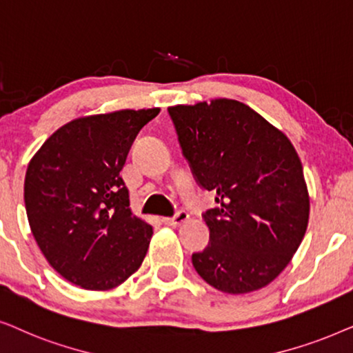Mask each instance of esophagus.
Wrapping results in <instances>:
<instances>
[{
  "mask_svg": "<svg viewBox=\"0 0 353 353\" xmlns=\"http://www.w3.org/2000/svg\"><path fill=\"white\" fill-rule=\"evenodd\" d=\"M187 219H189V213H187V211H184V210H181V211H177V213L174 214L172 218H163V223L168 224V225H179L182 223H185Z\"/></svg>",
  "mask_w": 353,
  "mask_h": 353,
  "instance_id": "1",
  "label": "esophagus"
}]
</instances>
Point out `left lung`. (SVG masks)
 <instances>
[{
  "mask_svg": "<svg viewBox=\"0 0 353 353\" xmlns=\"http://www.w3.org/2000/svg\"><path fill=\"white\" fill-rule=\"evenodd\" d=\"M196 184L218 203L203 213L210 243L195 271L214 289L247 294L289 265L308 225L310 196L290 140L250 106L218 98L168 108Z\"/></svg>",
  "mask_w": 353,
  "mask_h": 353,
  "instance_id": "8db88e82",
  "label": "left lung"
}]
</instances>
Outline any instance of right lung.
Segmentation results:
<instances>
[{
  "mask_svg": "<svg viewBox=\"0 0 353 353\" xmlns=\"http://www.w3.org/2000/svg\"><path fill=\"white\" fill-rule=\"evenodd\" d=\"M159 108L79 117L30 159L27 218L41 253L69 283L108 290L142 265L153 228L130 211L121 177L129 150Z\"/></svg>",
  "mask_w": 353,
  "mask_h": 353,
  "instance_id": "add662e5",
  "label": "right lung"
}]
</instances>
